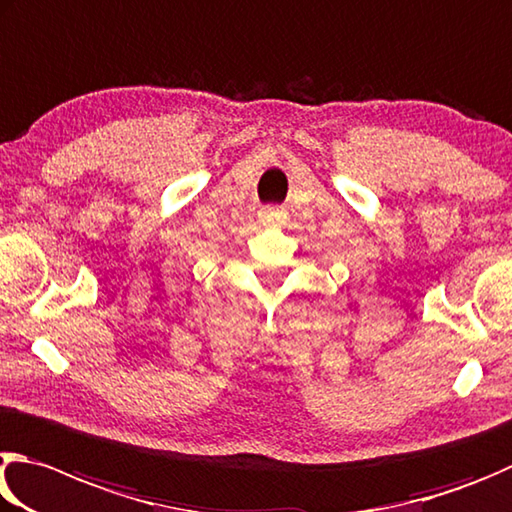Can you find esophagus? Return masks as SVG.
I'll use <instances>...</instances> for the list:
<instances>
[{
    "label": "esophagus",
    "mask_w": 512,
    "mask_h": 512,
    "mask_svg": "<svg viewBox=\"0 0 512 512\" xmlns=\"http://www.w3.org/2000/svg\"><path fill=\"white\" fill-rule=\"evenodd\" d=\"M285 218V211L279 209V206H267V209H261L258 213V220H261L265 227H276V224H281Z\"/></svg>",
    "instance_id": "esophagus-1"
}]
</instances>
